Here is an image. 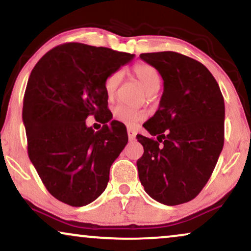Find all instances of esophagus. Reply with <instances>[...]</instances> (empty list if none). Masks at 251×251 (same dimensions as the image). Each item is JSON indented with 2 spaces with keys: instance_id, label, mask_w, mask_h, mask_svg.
Segmentation results:
<instances>
[{
  "instance_id": "obj_1",
  "label": "esophagus",
  "mask_w": 251,
  "mask_h": 251,
  "mask_svg": "<svg viewBox=\"0 0 251 251\" xmlns=\"http://www.w3.org/2000/svg\"><path fill=\"white\" fill-rule=\"evenodd\" d=\"M126 131H128V137H129V140H135L136 138V132L135 130H133L131 126H128L126 128Z\"/></svg>"
}]
</instances>
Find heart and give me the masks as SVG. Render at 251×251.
Wrapping results in <instances>:
<instances>
[{
    "instance_id": "obj_1",
    "label": "heart",
    "mask_w": 251,
    "mask_h": 251,
    "mask_svg": "<svg viewBox=\"0 0 251 251\" xmlns=\"http://www.w3.org/2000/svg\"><path fill=\"white\" fill-rule=\"evenodd\" d=\"M132 74L143 84L144 89H145L149 96L155 94L157 89L160 88L161 78L159 72L156 71V68L151 66V65L144 63L136 64L132 67ZM121 78L122 73L120 71L113 72V73L109 74L105 78L104 90L106 97L108 99H112L114 97L116 89H118L120 82H121ZM146 116L147 112L145 109L130 107V106L123 104L116 105L114 109H113V118H114V120L128 126H132L136 122L142 121V120L146 119Z\"/></svg>"
}]
</instances>
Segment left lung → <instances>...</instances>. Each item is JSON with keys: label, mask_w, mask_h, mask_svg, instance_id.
I'll use <instances>...</instances> for the list:
<instances>
[{"label": "left lung", "mask_w": 251, "mask_h": 251, "mask_svg": "<svg viewBox=\"0 0 251 251\" xmlns=\"http://www.w3.org/2000/svg\"><path fill=\"white\" fill-rule=\"evenodd\" d=\"M163 78L159 109L143 125L155 138L137 135V161L146 193L167 205L197 197L208 183L224 146V98L200 61L174 51L142 53Z\"/></svg>", "instance_id": "1"}]
</instances>
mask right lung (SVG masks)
Instances as JSON below:
<instances>
[{"instance_id":"1","label":"right lung","mask_w":251,"mask_h":251,"mask_svg":"<svg viewBox=\"0 0 251 251\" xmlns=\"http://www.w3.org/2000/svg\"><path fill=\"white\" fill-rule=\"evenodd\" d=\"M133 54L70 42L44 54L33 68L24 96L23 121L29 160L49 193L72 207L105 191L109 169L128 143L123 123L113 120L105 78ZM89 115L104 123L85 125Z\"/></svg>"}]
</instances>
